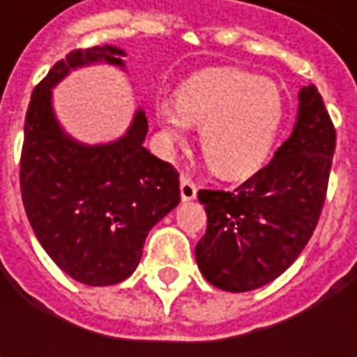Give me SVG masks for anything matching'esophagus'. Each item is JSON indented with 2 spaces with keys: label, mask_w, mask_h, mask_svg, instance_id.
I'll use <instances>...</instances> for the list:
<instances>
[{
  "label": "esophagus",
  "mask_w": 357,
  "mask_h": 357,
  "mask_svg": "<svg viewBox=\"0 0 357 357\" xmlns=\"http://www.w3.org/2000/svg\"><path fill=\"white\" fill-rule=\"evenodd\" d=\"M181 197H183V200L197 199V183L188 174L181 176Z\"/></svg>",
  "instance_id": "obj_1"
}]
</instances>
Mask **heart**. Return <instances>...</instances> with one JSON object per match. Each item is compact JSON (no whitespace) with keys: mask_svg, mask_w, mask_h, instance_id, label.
<instances>
[{"mask_svg":"<svg viewBox=\"0 0 357 357\" xmlns=\"http://www.w3.org/2000/svg\"><path fill=\"white\" fill-rule=\"evenodd\" d=\"M155 115L171 143L200 127V153L222 178L254 172L272 149L284 115L282 91L260 77L216 67L192 75L176 91V103L158 99Z\"/></svg>","mask_w":357,"mask_h":357,"instance_id":"heart-1","label":"heart"}]
</instances>
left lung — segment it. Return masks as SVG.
<instances>
[{
  "label": "left lung",
  "instance_id": "1",
  "mask_svg": "<svg viewBox=\"0 0 357 357\" xmlns=\"http://www.w3.org/2000/svg\"><path fill=\"white\" fill-rule=\"evenodd\" d=\"M336 129L314 85L300 91L298 123L274 158L234 190H199L206 232L200 272L227 292L278 278L312 238L328 192Z\"/></svg>",
  "mask_w": 357,
  "mask_h": 357
}]
</instances>
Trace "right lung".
<instances>
[{"label": "right lung", "mask_w": 357, "mask_h": 357, "mask_svg": "<svg viewBox=\"0 0 357 357\" xmlns=\"http://www.w3.org/2000/svg\"><path fill=\"white\" fill-rule=\"evenodd\" d=\"M123 57L113 45L73 49L37 83L25 115L20 186L29 225L51 260L89 286L129 278L149 230L181 202L178 171L143 146V111L123 139L97 146L71 141L53 117L51 87L71 69Z\"/></svg>", "instance_id": "1"}]
</instances>
